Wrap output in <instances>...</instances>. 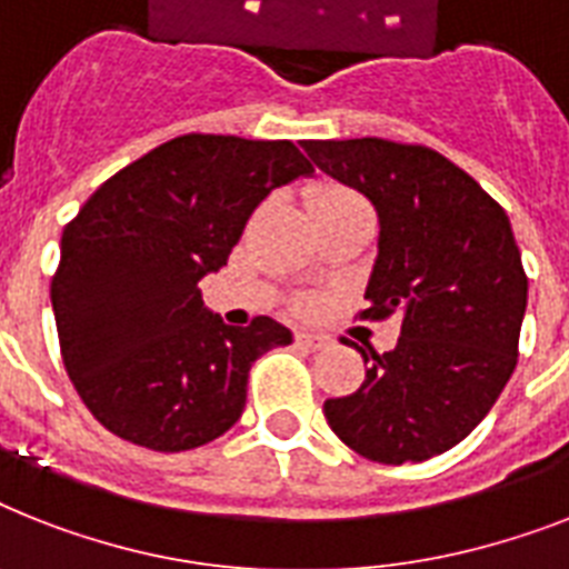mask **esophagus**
<instances>
[{
	"label": "esophagus",
	"instance_id": "obj_1",
	"mask_svg": "<svg viewBox=\"0 0 569 569\" xmlns=\"http://www.w3.org/2000/svg\"><path fill=\"white\" fill-rule=\"evenodd\" d=\"M295 341H298L300 348H307V350H321L330 345L327 336H321V332H309V330H300L298 336H295Z\"/></svg>",
	"mask_w": 569,
	"mask_h": 569
}]
</instances>
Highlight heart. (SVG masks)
Instances as JSON below:
<instances>
[{
  "instance_id": "heart-1",
  "label": "heart",
  "mask_w": 569,
  "mask_h": 569,
  "mask_svg": "<svg viewBox=\"0 0 569 569\" xmlns=\"http://www.w3.org/2000/svg\"><path fill=\"white\" fill-rule=\"evenodd\" d=\"M332 196H350V192H345V189H330V192H325L321 198H332Z\"/></svg>"
}]
</instances>
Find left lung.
<instances>
[{"instance_id": "8db88e82", "label": "left lung", "mask_w": 569, "mask_h": 569, "mask_svg": "<svg viewBox=\"0 0 569 569\" xmlns=\"http://www.w3.org/2000/svg\"><path fill=\"white\" fill-rule=\"evenodd\" d=\"M303 151L377 210L362 318L400 316L395 350L357 348L365 382L327 400V423L365 459H432L477 429L515 373L529 280L509 216L427 146L362 137Z\"/></svg>"}]
</instances>
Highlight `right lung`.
I'll return each mask as SVG.
<instances>
[{
	"label": "right lung",
	"mask_w": 569,
	"mask_h": 569,
	"mask_svg": "<svg viewBox=\"0 0 569 569\" xmlns=\"http://www.w3.org/2000/svg\"><path fill=\"white\" fill-rule=\"evenodd\" d=\"M309 174L289 140L187 133L92 192L60 237L52 309L69 380L101 427L180 452L242 418L251 365L292 330L269 316L224 325L198 283L228 266L271 189Z\"/></svg>",
	"instance_id": "obj_1"
}]
</instances>
